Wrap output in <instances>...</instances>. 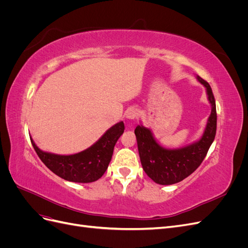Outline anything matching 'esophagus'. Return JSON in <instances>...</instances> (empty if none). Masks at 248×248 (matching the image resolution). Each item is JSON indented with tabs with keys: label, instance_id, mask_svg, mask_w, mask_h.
Returning a JSON list of instances; mask_svg holds the SVG:
<instances>
[{
	"label": "esophagus",
	"instance_id": "esophagus-1",
	"mask_svg": "<svg viewBox=\"0 0 248 248\" xmlns=\"http://www.w3.org/2000/svg\"><path fill=\"white\" fill-rule=\"evenodd\" d=\"M139 115V110L134 108H129L125 111V118L128 119V120H133L136 119Z\"/></svg>",
	"mask_w": 248,
	"mask_h": 248
}]
</instances>
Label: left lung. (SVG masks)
<instances>
[{
    "label": "left lung",
    "instance_id": "8db88e82",
    "mask_svg": "<svg viewBox=\"0 0 248 248\" xmlns=\"http://www.w3.org/2000/svg\"><path fill=\"white\" fill-rule=\"evenodd\" d=\"M197 79L205 87L207 98L211 106V114L200 140L181 148L170 149L161 146L152 130L141 123L134 130L142 169L157 184L171 185L191 175L204 160L214 140L217 116L212 89L199 76Z\"/></svg>",
    "mask_w": 248,
    "mask_h": 248
}]
</instances>
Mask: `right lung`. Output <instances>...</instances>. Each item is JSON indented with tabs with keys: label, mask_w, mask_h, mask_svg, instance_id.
I'll use <instances>...</instances> for the list:
<instances>
[{
	"label": "right lung",
	"mask_w": 248,
	"mask_h": 248,
	"mask_svg": "<svg viewBox=\"0 0 248 248\" xmlns=\"http://www.w3.org/2000/svg\"><path fill=\"white\" fill-rule=\"evenodd\" d=\"M124 129L123 121H120L104 132L92 146L84 151L68 155L42 151L32 137L30 139L37 155L52 172L70 182L91 183L101 178L108 170L114 147Z\"/></svg>",
	"instance_id": "1"
}]
</instances>
